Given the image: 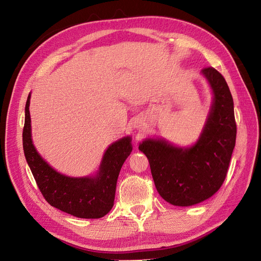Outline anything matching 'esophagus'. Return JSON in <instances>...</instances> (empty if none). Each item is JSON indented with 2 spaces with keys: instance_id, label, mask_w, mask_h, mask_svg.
<instances>
[{
  "instance_id": "esophagus-1",
  "label": "esophagus",
  "mask_w": 261,
  "mask_h": 261,
  "mask_svg": "<svg viewBox=\"0 0 261 261\" xmlns=\"http://www.w3.org/2000/svg\"><path fill=\"white\" fill-rule=\"evenodd\" d=\"M135 126H136V127H140V126H141V124H140V123H138V124H136Z\"/></svg>"
}]
</instances>
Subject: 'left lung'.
<instances>
[{
  "mask_svg": "<svg viewBox=\"0 0 261 261\" xmlns=\"http://www.w3.org/2000/svg\"><path fill=\"white\" fill-rule=\"evenodd\" d=\"M201 73L210 84L213 102L197 143L179 148L148 138L139 145L149 160L158 193L179 207L199 203L219 191L235 147L234 103L228 86L216 68L206 67Z\"/></svg>",
  "mask_w": 261,
  "mask_h": 261,
  "instance_id": "8db88e82",
  "label": "left lung"
}]
</instances>
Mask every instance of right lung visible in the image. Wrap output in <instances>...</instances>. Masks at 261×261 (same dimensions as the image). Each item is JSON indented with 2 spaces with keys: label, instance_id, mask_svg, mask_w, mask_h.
I'll use <instances>...</instances> for the list:
<instances>
[{
  "label": "right lung",
  "instance_id": "obj_1",
  "mask_svg": "<svg viewBox=\"0 0 261 261\" xmlns=\"http://www.w3.org/2000/svg\"><path fill=\"white\" fill-rule=\"evenodd\" d=\"M29 103L30 94L25 108L22 147L27 163L44 199L52 207L77 218L105 217L114 204L118 174L133 150L132 138L124 137L107 149L97 175L87 177L63 175L42 159L33 144Z\"/></svg>",
  "mask_w": 261,
  "mask_h": 261
}]
</instances>
